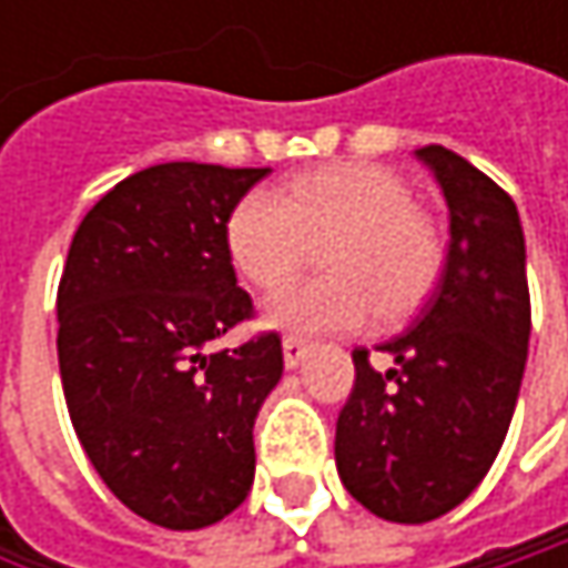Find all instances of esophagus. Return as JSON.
<instances>
[{
    "label": "esophagus",
    "mask_w": 568,
    "mask_h": 568,
    "mask_svg": "<svg viewBox=\"0 0 568 568\" xmlns=\"http://www.w3.org/2000/svg\"><path fill=\"white\" fill-rule=\"evenodd\" d=\"M312 352V345L305 342V338H295V335H288L283 338V362L285 368H298L302 362H305V355Z\"/></svg>",
    "instance_id": "obj_1"
}]
</instances>
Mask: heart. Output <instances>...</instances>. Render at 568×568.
Listing matches in <instances>:
<instances>
[{"instance_id": "heart-1", "label": "heart", "mask_w": 568, "mask_h": 568, "mask_svg": "<svg viewBox=\"0 0 568 568\" xmlns=\"http://www.w3.org/2000/svg\"><path fill=\"white\" fill-rule=\"evenodd\" d=\"M328 240V276L305 280L266 302V322L288 332H348L400 318L434 288L444 260L437 223L414 203L397 173L375 164H328L295 173L283 193L256 186L226 220L233 266L260 288L288 283Z\"/></svg>"}]
</instances>
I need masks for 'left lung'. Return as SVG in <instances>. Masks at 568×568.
<instances>
[{"label":"left lung","mask_w":568,"mask_h":568,"mask_svg":"<svg viewBox=\"0 0 568 568\" xmlns=\"http://www.w3.org/2000/svg\"><path fill=\"white\" fill-rule=\"evenodd\" d=\"M447 200L440 280L407 332L352 352L355 388L335 424L345 490L392 523H430L460 507L510 430L529 348L526 240L516 203L460 154L414 151Z\"/></svg>","instance_id":"left-lung-1"}]
</instances>
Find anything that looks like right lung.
<instances>
[{"label":"right lung","instance_id":"obj_1","mask_svg":"<svg viewBox=\"0 0 568 568\" xmlns=\"http://www.w3.org/2000/svg\"><path fill=\"white\" fill-rule=\"evenodd\" d=\"M266 173L193 161L131 173L81 220L58 283L74 434L108 490L164 529L213 526L253 487V424L283 378V342H216L253 315L226 220Z\"/></svg>","mask_w":568,"mask_h":568}]
</instances>
